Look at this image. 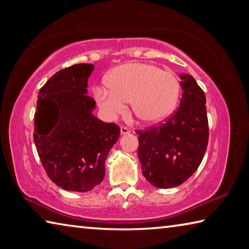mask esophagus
Listing matches in <instances>:
<instances>
[{
  "label": "esophagus",
  "instance_id": "obj_1",
  "mask_svg": "<svg viewBox=\"0 0 249 249\" xmlns=\"http://www.w3.org/2000/svg\"><path fill=\"white\" fill-rule=\"evenodd\" d=\"M129 132H130V130L127 127H125V126H121V134L122 135L129 134Z\"/></svg>",
  "mask_w": 249,
  "mask_h": 249
}]
</instances>
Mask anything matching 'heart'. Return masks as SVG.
<instances>
[{
  "label": "heart",
  "instance_id": "1",
  "mask_svg": "<svg viewBox=\"0 0 249 249\" xmlns=\"http://www.w3.org/2000/svg\"><path fill=\"white\" fill-rule=\"evenodd\" d=\"M107 84L93 89L104 115L109 120L116 119L124 114L126 102H129L132 114L145 125L168 119L181 94V83L176 73L142 62L116 67L108 73Z\"/></svg>",
  "mask_w": 249,
  "mask_h": 249
}]
</instances>
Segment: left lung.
<instances>
[{
    "label": "left lung",
    "instance_id": "left-lung-1",
    "mask_svg": "<svg viewBox=\"0 0 249 249\" xmlns=\"http://www.w3.org/2000/svg\"><path fill=\"white\" fill-rule=\"evenodd\" d=\"M183 93L171 117L146 130H136L142 175L154 187H178L195 174L209 141L203 90L190 74H180Z\"/></svg>",
    "mask_w": 249,
    "mask_h": 249
}]
</instances>
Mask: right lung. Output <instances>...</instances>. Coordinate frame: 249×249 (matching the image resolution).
I'll return each instance as SVG.
<instances>
[{
    "label": "right lung",
    "mask_w": 249,
    "mask_h": 249,
    "mask_svg": "<svg viewBox=\"0 0 249 249\" xmlns=\"http://www.w3.org/2000/svg\"><path fill=\"white\" fill-rule=\"evenodd\" d=\"M93 65L79 64L54 73L39 90L34 142L46 174L58 187L88 192L105 176V160L121 129L92 114L88 93Z\"/></svg>",
    "instance_id": "obj_1"
}]
</instances>
